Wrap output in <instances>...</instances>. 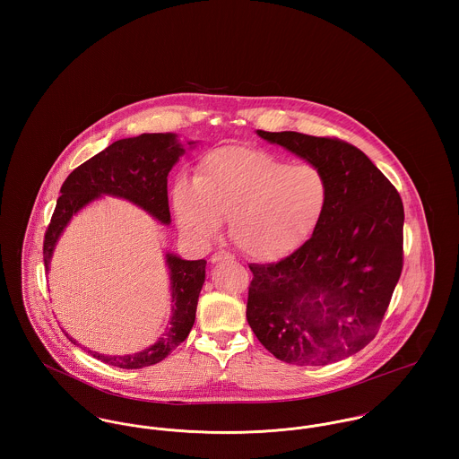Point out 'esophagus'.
<instances>
[{
  "label": "esophagus",
  "mask_w": 459,
  "mask_h": 459,
  "mask_svg": "<svg viewBox=\"0 0 459 459\" xmlns=\"http://www.w3.org/2000/svg\"><path fill=\"white\" fill-rule=\"evenodd\" d=\"M230 260H233V256L226 251H219V253H213L210 256V262L212 263L230 262Z\"/></svg>",
  "instance_id": "esophagus-1"
}]
</instances>
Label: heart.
<instances>
[{
  "label": "heart",
  "instance_id": "obj_1",
  "mask_svg": "<svg viewBox=\"0 0 459 459\" xmlns=\"http://www.w3.org/2000/svg\"><path fill=\"white\" fill-rule=\"evenodd\" d=\"M327 201V178L320 168L288 164L247 146L206 153L197 162L196 178H182L173 187V210L182 231L210 242L230 217L231 240L258 262H279L300 249Z\"/></svg>",
  "mask_w": 459,
  "mask_h": 459
}]
</instances>
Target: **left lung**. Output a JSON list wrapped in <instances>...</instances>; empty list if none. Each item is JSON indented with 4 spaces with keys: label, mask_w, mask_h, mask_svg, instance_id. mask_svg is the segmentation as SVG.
<instances>
[{
    "label": "left lung",
    "mask_w": 459,
    "mask_h": 459,
    "mask_svg": "<svg viewBox=\"0 0 459 459\" xmlns=\"http://www.w3.org/2000/svg\"><path fill=\"white\" fill-rule=\"evenodd\" d=\"M256 134L325 175L311 238L273 264L251 263L247 322L279 360L327 366L373 341L403 268V201L359 148L300 132Z\"/></svg>",
    "instance_id": "left-lung-1"
}]
</instances>
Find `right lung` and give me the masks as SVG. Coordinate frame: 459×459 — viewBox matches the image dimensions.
I'll return each mask as SVG.
<instances>
[{"instance_id": "obj_1", "label": "right lung", "mask_w": 459, "mask_h": 459, "mask_svg": "<svg viewBox=\"0 0 459 459\" xmlns=\"http://www.w3.org/2000/svg\"><path fill=\"white\" fill-rule=\"evenodd\" d=\"M193 148L196 143L187 141ZM186 153V146L173 132L141 134L135 137L118 139L106 150L75 168L66 177L56 201L51 224L44 238V264L49 263L56 244L65 231L70 219L84 206L99 197H122L144 210L160 224L171 222L168 201V175L171 168ZM169 290H171V318L164 333L148 348L129 355H104L90 351L95 359L122 369H139L153 366L166 359L186 337L196 320L197 299L204 282V260L187 262L173 253L164 256ZM66 337L77 344L74 337ZM79 346V344H77Z\"/></svg>"}]
</instances>
